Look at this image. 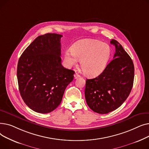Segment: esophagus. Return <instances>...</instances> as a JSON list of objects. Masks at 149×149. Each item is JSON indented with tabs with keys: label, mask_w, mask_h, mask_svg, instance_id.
Segmentation results:
<instances>
[{
	"label": "esophagus",
	"mask_w": 149,
	"mask_h": 149,
	"mask_svg": "<svg viewBox=\"0 0 149 149\" xmlns=\"http://www.w3.org/2000/svg\"><path fill=\"white\" fill-rule=\"evenodd\" d=\"M80 77V75L79 74L76 73V74H74V79H78V78H79Z\"/></svg>",
	"instance_id": "1"
}]
</instances>
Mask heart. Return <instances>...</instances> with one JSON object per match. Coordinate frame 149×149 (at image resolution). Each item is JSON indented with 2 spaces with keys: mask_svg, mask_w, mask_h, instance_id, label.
Returning a JSON list of instances; mask_svg holds the SVG:
<instances>
[{
  "mask_svg": "<svg viewBox=\"0 0 149 149\" xmlns=\"http://www.w3.org/2000/svg\"><path fill=\"white\" fill-rule=\"evenodd\" d=\"M111 55V49L107 44L95 39H86L75 43L71 49L65 52L68 67L77 65L81 60L83 73L88 77H95L106 68Z\"/></svg>",
  "mask_w": 149,
  "mask_h": 149,
  "instance_id": "obj_1",
  "label": "heart"
}]
</instances>
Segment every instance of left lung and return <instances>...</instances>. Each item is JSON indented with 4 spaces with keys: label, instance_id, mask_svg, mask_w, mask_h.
Masks as SVG:
<instances>
[{
    "label": "left lung",
    "instance_id": "1",
    "mask_svg": "<svg viewBox=\"0 0 149 149\" xmlns=\"http://www.w3.org/2000/svg\"><path fill=\"white\" fill-rule=\"evenodd\" d=\"M113 59L95 79H87L85 98L91 109L106 114L118 108L129 97L134 80V65L129 54L114 39Z\"/></svg>",
    "mask_w": 149,
    "mask_h": 149
}]
</instances>
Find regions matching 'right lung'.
Masks as SVG:
<instances>
[{"label":"right lung","mask_w":149,"mask_h":149,"mask_svg":"<svg viewBox=\"0 0 149 149\" xmlns=\"http://www.w3.org/2000/svg\"><path fill=\"white\" fill-rule=\"evenodd\" d=\"M63 36L48 33L37 37L21 55L17 77L20 95L33 111L49 113L60 104L74 71L61 63Z\"/></svg>","instance_id":"add662e5"}]
</instances>
